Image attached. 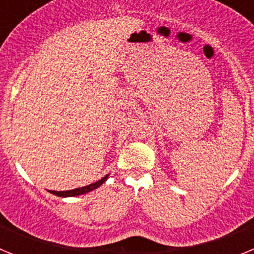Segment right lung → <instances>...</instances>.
<instances>
[{
  "label": "right lung",
  "instance_id": "add662e5",
  "mask_svg": "<svg viewBox=\"0 0 254 254\" xmlns=\"http://www.w3.org/2000/svg\"><path fill=\"white\" fill-rule=\"evenodd\" d=\"M108 179V176L103 177L100 181L95 182V183H93V185H89V186H85V187H81V188H75V190H49L51 193L56 194V196L58 197H73V196H80V194H84V193H87V192H90V190H95V188L100 187V186L104 183L105 181Z\"/></svg>",
  "mask_w": 254,
  "mask_h": 254
}]
</instances>
